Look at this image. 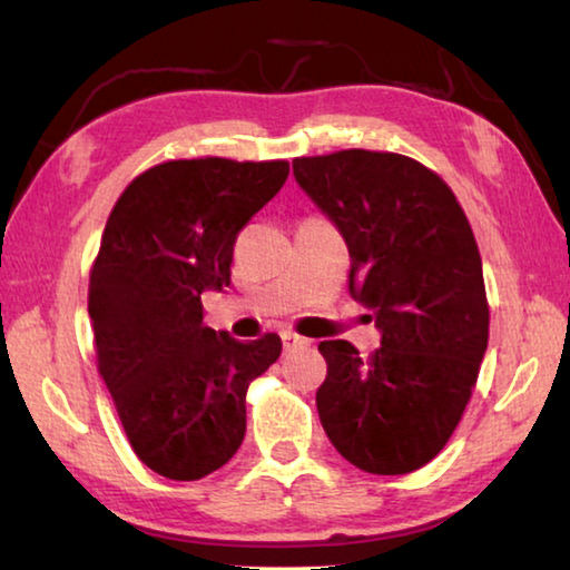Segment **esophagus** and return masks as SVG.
I'll use <instances>...</instances> for the list:
<instances>
[{"label":"esophagus","mask_w":570,"mask_h":570,"mask_svg":"<svg viewBox=\"0 0 570 570\" xmlns=\"http://www.w3.org/2000/svg\"><path fill=\"white\" fill-rule=\"evenodd\" d=\"M282 342H284V352L302 350V346L308 344V340H304V336H298V334H294V332H284V334H282Z\"/></svg>","instance_id":"esophagus-1"}]
</instances>
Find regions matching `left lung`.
Returning a JSON list of instances; mask_svg holds the SVG:
<instances>
[{
    "mask_svg": "<svg viewBox=\"0 0 570 570\" xmlns=\"http://www.w3.org/2000/svg\"><path fill=\"white\" fill-rule=\"evenodd\" d=\"M294 178L350 248V294L372 308L380 350L320 344L326 438L374 475H404L448 445L488 350L482 262L445 180L397 153L296 158Z\"/></svg>",
    "mask_w": 570,
    "mask_h": 570,
    "instance_id": "obj_1",
    "label": "left lung"
}]
</instances>
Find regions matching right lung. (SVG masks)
<instances>
[{"instance_id": "1", "label": "right lung", "mask_w": 570, "mask_h": 570, "mask_svg": "<svg viewBox=\"0 0 570 570\" xmlns=\"http://www.w3.org/2000/svg\"><path fill=\"white\" fill-rule=\"evenodd\" d=\"M288 178L286 160H170L135 178L105 226L90 322L130 445L170 480L224 468L246 435V390L282 354L204 324L200 294L230 284L244 228Z\"/></svg>"}]
</instances>
